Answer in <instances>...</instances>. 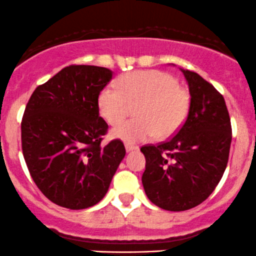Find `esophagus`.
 <instances>
[{
	"mask_svg": "<svg viewBox=\"0 0 256 256\" xmlns=\"http://www.w3.org/2000/svg\"><path fill=\"white\" fill-rule=\"evenodd\" d=\"M138 148H139V146H136V145H132V144H126V150H127V152H130V151L138 150Z\"/></svg>",
	"mask_w": 256,
	"mask_h": 256,
	"instance_id": "esophagus-1",
	"label": "esophagus"
}]
</instances>
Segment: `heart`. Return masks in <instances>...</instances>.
<instances>
[{"label":"heart","instance_id":"heart-1","mask_svg":"<svg viewBox=\"0 0 256 256\" xmlns=\"http://www.w3.org/2000/svg\"><path fill=\"white\" fill-rule=\"evenodd\" d=\"M120 88L100 92L99 112L108 124L119 123L136 106L137 118L116 126L111 136L126 142H139L157 136L160 139L176 133L188 118L191 96L170 74L157 70L134 71L122 76Z\"/></svg>","mask_w":256,"mask_h":256}]
</instances>
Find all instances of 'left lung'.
I'll return each instance as SVG.
<instances>
[{"mask_svg": "<svg viewBox=\"0 0 256 256\" xmlns=\"http://www.w3.org/2000/svg\"><path fill=\"white\" fill-rule=\"evenodd\" d=\"M191 96L182 127L168 142L145 145L142 185L154 204L182 212L206 200L228 166L232 128L224 96L194 71L184 70Z\"/></svg>", "mask_w": 256, "mask_h": 256, "instance_id": "1", "label": "left lung"}]
</instances>
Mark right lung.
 I'll return each instance as SVG.
<instances>
[{
	"label": "right lung",
	"mask_w": 256,
	"mask_h": 256,
	"mask_svg": "<svg viewBox=\"0 0 256 256\" xmlns=\"http://www.w3.org/2000/svg\"><path fill=\"white\" fill-rule=\"evenodd\" d=\"M111 78L106 68L66 66L34 90L25 108V162L37 188L60 206H96L126 156L120 139L102 146L108 126L99 116L98 99Z\"/></svg>",
	"instance_id": "1"
}]
</instances>
